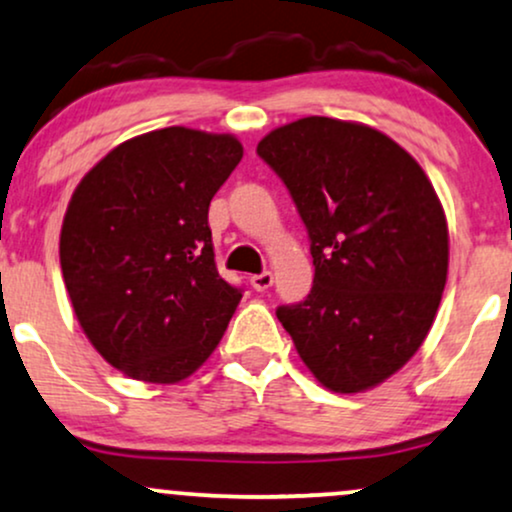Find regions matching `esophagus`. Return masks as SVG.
Segmentation results:
<instances>
[{"label":"esophagus","mask_w":512,"mask_h":512,"mask_svg":"<svg viewBox=\"0 0 512 512\" xmlns=\"http://www.w3.org/2000/svg\"><path fill=\"white\" fill-rule=\"evenodd\" d=\"M274 283V274L272 272H262V274H252L250 276V286L255 288V291H267V288H272Z\"/></svg>","instance_id":"obj_1"}]
</instances>
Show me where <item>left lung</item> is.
Wrapping results in <instances>:
<instances>
[{"label": "left lung", "instance_id": "obj_1", "mask_svg": "<svg viewBox=\"0 0 512 512\" xmlns=\"http://www.w3.org/2000/svg\"><path fill=\"white\" fill-rule=\"evenodd\" d=\"M257 155L286 183L315 281L276 317L319 384L360 393L422 346L448 274V226L422 166L365 123L307 116L264 135Z\"/></svg>", "mask_w": 512, "mask_h": 512}]
</instances>
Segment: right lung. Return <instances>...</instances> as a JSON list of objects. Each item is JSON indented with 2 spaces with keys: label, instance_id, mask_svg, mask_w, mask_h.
<instances>
[{
  "label": "right lung",
  "instance_id": "right-lung-1",
  "mask_svg": "<svg viewBox=\"0 0 512 512\" xmlns=\"http://www.w3.org/2000/svg\"><path fill=\"white\" fill-rule=\"evenodd\" d=\"M243 157L233 135L171 126L126 140L73 190L59 260L109 365L176 384L219 346L243 291L217 272L209 202Z\"/></svg>",
  "mask_w": 512,
  "mask_h": 512
}]
</instances>
